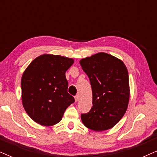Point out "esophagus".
<instances>
[{
  "mask_svg": "<svg viewBox=\"0 0 157 157\" xmlns=\"http://www.w3.org/2000/svg\"><path fill=\"white\" fill-rule=\"evenodd\" d=\"M75 101H79V96H75Z\"/></svg>",
  "mask_w": 157,
  "mask_h": 157,
  "instance_id": "34e87169",
  "label": "esophagus"
}]
</instances>
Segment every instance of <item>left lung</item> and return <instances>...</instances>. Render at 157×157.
I'll return each mask as SVG.
<instances>
[{
    "instance_id": "obj_1",
    "label": "left lung",
    "mask_w": 157,
    "mask_h": 157,
    "mask_svg": "<svg viewBox=\"0 0 157 157\" xmlns=\"http://www.w3.org/2000/svg\"><path fill=\"white\" fill-rule=\"evenodd\" d=\"M80 65L91 83L93 106L81 115L85 126L95 132L108 130L119 122L129 101L128 71L124 62L106 53L82 59Z\"/></svg>"
}]
</instances>
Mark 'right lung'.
I'll list each match as a JSON object with an SVG mask.
<instances>
[{
    "mask_svg": "<svg viewBox=\"0 0 157 157\" xmlns=\"http://www.w3.org/2000/svg\"><path fill=\"white\" fill-rule=\"evenodd\" d=\"M74 60L59 55L44 54L33 60L23 72L21 92L23 108L36 123L50 126L59 123L74 102L68 93L65 73Z\"/></svg>",
    "mask_w": 157,
    "mask_h": 157,
    "instance_id": "1",
    "label": "right lung"
}]
</instances>
